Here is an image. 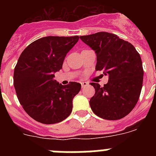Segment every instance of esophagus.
Segmentation results:
<instances>
[{"label": "esophagus", "mask_w": 156, "mask_h": 156, "mask_svg": "<svg viewBox=\"0 0 156 156\" xmlns=\"http://www.w3.org/2000/svg\"><path fill=\"white\" fill-rule=\"evenodd\" d=\"M88 85V83L87 82H81V87H85L86 86Z\"/></svg>", "instance_id": "esophagus-1"}]
</instances>
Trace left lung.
Wrapping results in <instances>:
<instances>
[{
  "label": "left lung",
  "instance_id": "left-lung-1",
  "mask_svg": "<svg viewBox=\"0 0 156 156\" xmlns=\"http://www.w3.org/2000/svg\"><path fill=\"white\" fill-rule=\"evenodd\" d=\"M80 38L97 55L95 69L108 76L104 87L90 83L95 89L90 99L92 111L108 120L122 119L133 110L140 97L144 76L140 55L130 43L107 32Z\"/></svg>",
  "mask_w": 156,
  "mask_h": 156
}]
</instances>
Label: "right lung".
<instances>
[{"mask_svg":"<svg viewBox=\"0 0 156 156\" xmlns=\"http://www.w3.org/2000/svg\"><path fill=\"white\" fill-rule=\"evenodd\" d=\"M79 41L74 37H42L31 43L19 56L14 70V87L19 102L37 122L54 124L66 119L81 84L62 85L54 79L66 55Z\"/></svg>","mask_w":156,"mask_h":156,"instance_id":"right-lung-1","label":"right lung"}]
</instances>
